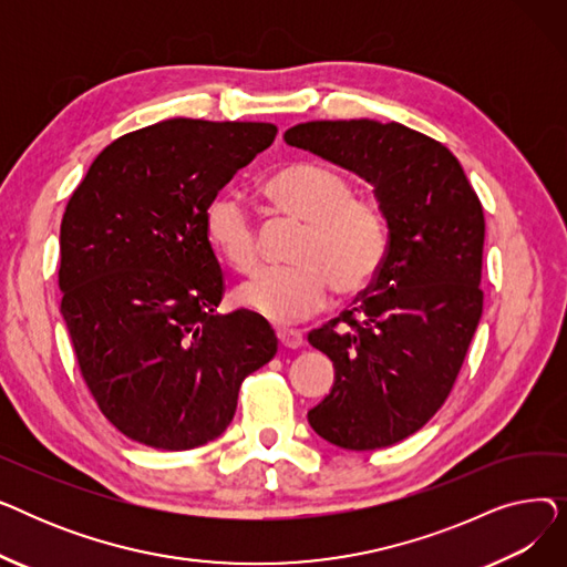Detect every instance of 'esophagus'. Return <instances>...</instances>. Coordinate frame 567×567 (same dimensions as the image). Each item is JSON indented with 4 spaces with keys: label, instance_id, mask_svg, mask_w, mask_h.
I'll list each match as a JSON object with an SVG mask.
<instances>
[{
    "label": "esophagus",
    "instance_id": "esophagus-1",
    "mask_svg": "<svg viewBox=\"0 0 567 567\" xmlns=\"http://www.w3.org/2000/svg\"><path fill=\"white\" fill-rule=\"evenodd\" d=\"M278 340L285 349H299L303 347V333L293 329H278Z\"/></svg>",
    "mask_w": 567,
    "mask_h": 567
}]
</instances>
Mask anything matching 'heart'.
<instances>
[{"label": "heart", "mask_w": 567, "mask_h": 567, "mask_svg": "<svg viewBox=\"0 0 567 567\" xmlns=\"http://www.w3.org/2000/svg\"><path fill=\"white\" fill-rule=\"evenodd\" d=\"M266 199L303 223L291 266L266 268L236 291V303L276 323L312 315L333 287L340 296L365 291L389 252V220L377 197L353 193L349 178L319 163H293L268 178ZM206 241L234 274L250 276L261 261L257 225L246 204L220 195L206 208Z\"/></svg>", "instance_id": "b5f03b06"}]
</instances>
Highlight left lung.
Instances as JSON below:
<instances>
[{"label": "left lung", "instance_id": "obj_1", "mask_svg": "<svg viewBox=\"0 0 567 567\" xmlns=\"http://www.w3.org/2000/svg\"><path fill=\"white\" fill-rule=\"evenodd\" d=\"M285 142L363 176L389 220L374 282L308 336L336 368L312 430L347 451L385 449L449 400L478 329L483 204L449 148L395 122H308Z\"/></svg>", "mask_w": 567, "mask_h": 567}]
</instances>
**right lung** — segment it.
<instances>
[{"instance_id":"right-lung-1","label":"right lung","mask_w":567,"mask_h":567,"mask_svg":"<svg viewBox=\"0 0 567 567\" xmlns=\"http://www.w3.org/2000/svg\"><path fill=\"white\" fill-rule=\"evenodd\" d=\"M278 128L167 122L107 144L59 234L62 315L86 389L128 439L190 451L234 419L238 389L278 351L259 319L216 315L225 278L204 216Z\"/></svg>"}]
</instances>
